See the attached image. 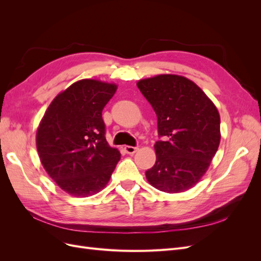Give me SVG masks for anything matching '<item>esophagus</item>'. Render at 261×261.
Here are the masks:
<instances>
[{
	"instance_id": "obj_1",
	"label": "esophagus",
	"mask_w": 261,
	"mask_h": 261,
	"mask_svg": "<svg viewBox=\"0 0 261 261\" xmlns=\"http://www.w3.org/2000/svg\"><path fill=\"white\" fill-rule=\"evenodd\" d=\"M124 149H125V152L128 154H134L138 150L137 147H132V146H125Z\"/></svg>"
}]
</instances>
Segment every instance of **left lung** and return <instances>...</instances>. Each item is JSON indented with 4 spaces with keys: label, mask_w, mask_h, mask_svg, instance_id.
<instances>
[{
    "label": "left lung",
    "mask_w": 261,
    "mask_h": 261,
    "mask_svg": "<svg viewBox=\"0 0 261 261\" xmlns=\"http://www.w3.org/2000/svg\"><path fill=\"white\" fill-rule=\"evenodd\" d=\"M137 87L158 117L156 161L148 181L164 193H181L198 183L220 144V115L198 86L183 76L158 75Z\"/></svg>",
    "instance_id": "left-lung-1"
}]
</instances>
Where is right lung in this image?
Here are the masks:
<instances>
[{
  "mask_svg": "<svg viewBox=\"0 0 261 261\" xmlns=\"http://www.w3.org/2000/svg\"><path fill=\"white\" fill-rule=\"evenodd\" d=\"M116 85L83 80L58 94L37 130V150L50 177L75 197L108 184L121 153L109 146L102 110Z\"/></svg>",
  "mask_w": 261,
  "mask_h": 261,
  "instance_id": "obj_1",
  "label": "right lung"
}]
</instances>
